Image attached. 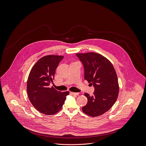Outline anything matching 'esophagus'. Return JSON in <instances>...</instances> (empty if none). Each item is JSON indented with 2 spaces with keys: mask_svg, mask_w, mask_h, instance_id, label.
Masks as SVG:
<instances>
[{
  "mask_svg": "<svg viewBox=\"0 0 146 146\" xmlns=\"http://www.w3.org/2000/svg\"><path fill=\"white\" fill-rule=\"evenodd\" d=\"M70 94L71 95H74V96H77L80 94V93H77V92H70Z\"/></svg>",
  "mask_w": 146,
  "mask_h": 146,
  "instance_id": "obj_1",
  "label": "esophagus"
}]
</instances>
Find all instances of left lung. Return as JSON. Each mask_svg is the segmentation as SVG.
Masks as SVG:
<instances>
[{"label":"left lung","mask_w":146,"mask_h":146,"mask_svg":"<svg viewBox=\"0 0 146 146\" xmlns=\"http://www.w3.org/2000/svg\"><path fill=\"white\" fill-rule=\"evenodd\" d=\"M83 65L84 79L95 88L94 95L85 93L88 102L82 107L84 113L93 117L102 115L111 108L119 94V84L111 63L96 52L76 54Z\"/></svg>","instance_id":"8db88e82"}]
</instances>
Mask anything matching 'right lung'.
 <instances>
[{"label": "right lung", "instance_id": "obj_1", "mask_svg": "<svg viewBox=\"0 0 146 146\" xmlns=\"http://www.w3.org/2000/svg\"><path fill=\"white\" fill-rule=\"evenodd\" d=\"M64 56L46 55L40 59L31 69L27 83V92L34 108L41 113L53 115L64 104L69 91H58L49 86L54 79L55 70Z\"/></svg>", "mask_w": 146, "mask_h": 146}]
</instances>
